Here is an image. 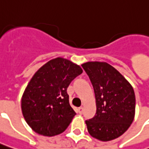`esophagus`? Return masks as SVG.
<instances>
[{
  "instance_id": "obj_1",
  "label": "esophagus",
  "mask_w": 149,
  "mask_h": 149,
  "mask_svg": "<svg viewBox=\"0 0 149 149\" xmlns=\"http://www.w3.org/2000/svg\"><path fill=\"white\" fill-rule=\"evenodd\" d=\"M77 112H78L79 114H82V113H83V107H79V108L77 109Z\"/></svg>"
}]
</instances>
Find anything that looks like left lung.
<instances>
[{
	"instance_id": "1",
	"label": "left lung",
	"mask_w": 149,
	"mask_h": 149,
	"mask_svg": "<svg viewBox=\"0 0 149 149\" xmlns=\"http://www.w3.org/2000/svg\"><path fill=\"white\" fill-rule=\"evenodd\" d=\"M93 86L96 112L86 120L91 136L100 141L116 139L125 132L135 115V95L120 72L105 62L81 64Z\"/></svg>"
}]
</instances>
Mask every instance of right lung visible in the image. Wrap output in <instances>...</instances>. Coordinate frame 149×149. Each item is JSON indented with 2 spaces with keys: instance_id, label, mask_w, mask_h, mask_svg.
Instances as JSON below:
<instances>
[{
  "instance_id": "right-lung-1",
  "label": "right lung",
  "mask_w": 149,
  "mask_h": 149,
  "mask_svg": "<svg viewBox=\"0 0 149 149\" xmlns=\"http://www.w3.org/2000/svg\"><path fill=\"white\" fill-rule=\"evenodd\" d=\"M81 73L79 65L60 57L51 59L34 73L21 98L24 118L34 132L52 137L68 127L76 113L67 89Z\"/></svg>"
}]
</instances>
